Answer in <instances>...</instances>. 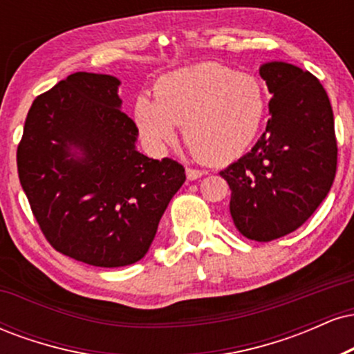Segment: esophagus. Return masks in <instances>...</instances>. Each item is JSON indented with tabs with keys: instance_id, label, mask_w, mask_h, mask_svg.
<instances>
[{
	"instance_id": "1",
	"label": "esophagus",
	"mask_w": 354,
	"mask_h": 354,
	"mask_svg": "<svg viewBox=\"0 0 354 354\" xmlns=\"http://www.w3.org/2000/svg\"><path fill=\"white\" fill-rule=\"evenodd\" d=\"M205 171H201V169H196V168H186V178H188L189 181H194L198 180V178H201Z\"/></svg>"
}]
</instances>
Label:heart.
I'll return each mask as SVG.
<instances>
[{"label": "heart", "instance_id": "1", "mask_svg": "<svg viewBox=\"0 0 354 354\" xmlns=\"http://www.w3.org/2000/svg\"><path fill=\"white\" fill-rule=\"evenodd\" d=\"M266 115L261 83L218 63H201L161 76L154 98L141 95L133 116L154 149L176 138L178 124L194 154L208 163H228L254 141Z\"/></svg>", "mask_w": 354, "mask_h": 354}]
</instances>
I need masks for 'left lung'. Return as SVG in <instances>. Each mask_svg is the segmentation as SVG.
I'll use <instances>...</instances> for the list:
<instances>
[{"label":"left lung","instance_id":"1","mask_svg":"<svg viewBox=\"0 0 354 354\" xmlns=\"http://www.w3.org/2000/svg\"><path fill=\"white\" fill-rule=\"evenodd\" d=\"M271 93L266 131L221 176L230 213L243 236L271 241L293 233L315 213L335 181L338 146L323 84L284 61L259 68Z\"/></svg>","mask_w":354,"mask_h":354}]
</instances>
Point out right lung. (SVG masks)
<instances>
[{"mask_svg":"<svg viewBox=\"0 0 354 354\" xmlns=\"http://www.w3.org/2000/svg\"><path fill=\"white\" fill-rule=\"evenodd\" d=\"M120 80L78 71L33 101L16 161L44 238L64 256L120 268L148 253L160 219L186 180L171 160L136 149L121 111Z\"/></svg>","mask_w":354,"mask_h":354,"instance_id":"obj_1","label":"right lung"}]
</instances>
